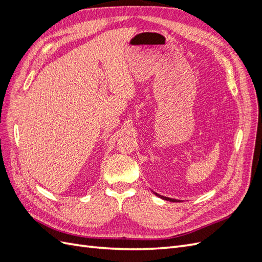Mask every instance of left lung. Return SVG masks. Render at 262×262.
<instances>
[{"label":"left lung","instance_id":"left-lung-1","mask_svg":"<svg viewBox=\"0 0 262 262\" xmlns=\"http://www.w3.org/2000/svg\"><path fill=\"white\" fill-rule=\"evenodd\" d=\"M155 193V192H154ZM157 196H160V198H162V199H164V200H167V201H171V202H177V200L176 199H170V198H166V196H164V195H161V194H158V193H155Z\"/></svg>","mask_w":262,"mask_h":262}]
</instances>
